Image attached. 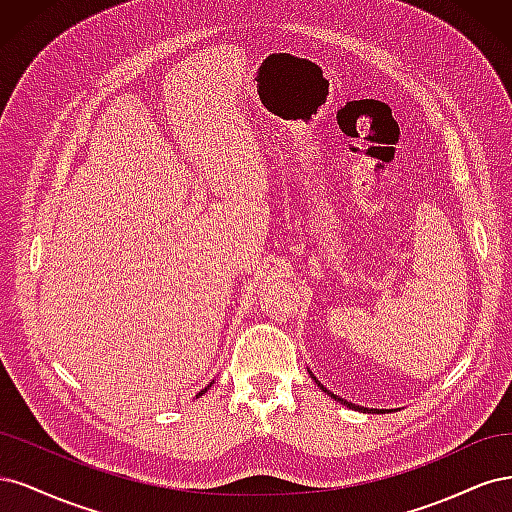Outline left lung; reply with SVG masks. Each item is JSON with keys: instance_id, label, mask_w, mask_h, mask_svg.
Wrapping results in <instances>:
<instances>
[{"instance_id": "8db88e82", "label": "left lung", "mask_w": 512, "mask_h": 512, "mask_svg": "<svg viewBox=\"0 0 512 512\" xmlns=\"http://www.w3.org/2000/svg\"><path fill=\"white\" fill-rule=\"evenodd\" d=\"M312 378H315V376H312ZM315 383H317V385H319V387H321V389H323V391H327V389H325V387H323V385H321V383H319V381H317V378H315ZM327 393H329V391H327ZM329 395H332V398H334V400H338V402H342V404H344V406H349V408H355V410H366V408H361V406H357V404H351V402H346V400H342V398H338V395H334V393H329Z\"/></svg>"}]
</instances>
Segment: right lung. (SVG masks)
I'll return each instance as SVG.
<instances>
[{
    "mask_svg": "<svg viewBox=\"0 0 512 512\" xmlns=\"http://www.w3.org/2000/svg\"><path fill=\"white\" fill-rule=\"evenodd\" d=\"M206 389H208V387H206ZM206 389H204V391H206ZM204 391H202V393H204Z\"/></svg>",
    "mask_w": 512,
    "mask_h": 512,
    "instance_id": "add662e5",
    "label": "right lung"
}]
</instances>
